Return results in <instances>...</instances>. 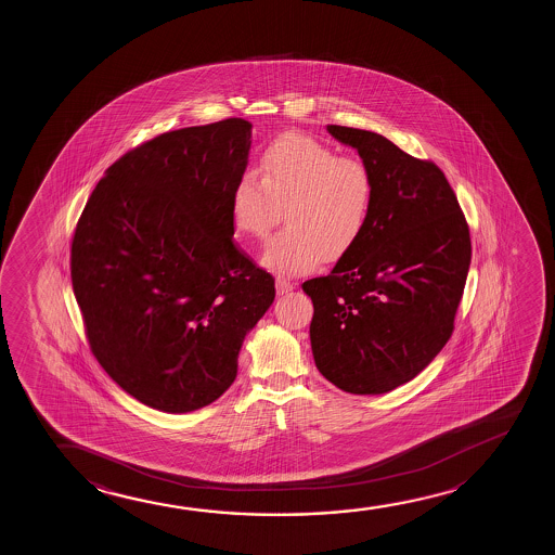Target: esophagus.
Here are the masks:
<instances>
[{
    "instance_id": "1",
    "label": "esophagus",
    "mask_w": 555,
    "mask_h": 555,
    "mask_svg": "<svg viewBox=\"0 0 555 555\" xmlns=\"http://www.w3.org/2000/svg\"><path fill=\"white\" fill-rule=\"evenodd\" d=\"M294 288H296V284L289 281V279H284V276L276 279V294H279V296H284V294H288V292H292Z\"/></svg>"
}]
</instances>
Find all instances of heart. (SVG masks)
<instances>
[{
	"label": "heart",
	"mask_w": 555,
	"mask_h": 555,
	"mask_svg": "<svg viewBox=\"0 0 555 555\" xmlns=\"http://www.w3.org/2000/svg\"><path fill=\"white\" fill-rule=\"evenodd\" d=\"M258 172L236 180L231 214L241 235L263 241L284 208L286 229L263 251L273 271L309 273L320 259L347 256L364 236L375 203V178L364 160L286 132L267 145Z\"/></svg>",
	"instance_id": "heart-1"
}]
</instances>
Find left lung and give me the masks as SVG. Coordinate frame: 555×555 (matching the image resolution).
Here are the masks:
<instances>
[{"label": "left lung", "mask_w": 555, "mask_h": 555, "mask_svg": "<svg viewBox=\"0 0 555 555\" xmlns=\"http://www.w3.org/2000/svg\"><path fill=\"white\" fill-rule=\"evenodd\" d=\"M375 178L364 236L311 296L319 372L350 395H383L433 362L455 330L470 267V229L441 168L370 130L327 125Z\"/></svg>", "instance_id": "left-lung-1"}]
</instances>
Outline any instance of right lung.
I'll list each match as a JSON object with an SVG mask.
<instances>
[{
	"label": "right lung",
	"instance_id": "1",
	"mask_svg": "<svg viewBox=\"0 0 555 555\" xmlns=\"http://www.w3.org/2000/svg\"><path fill=\"white\" fill-rule=\"evenodd\" d=\"M250 138V121L229 117L137 145L77 221L69 271L89 347L153 410L218 400L244 335L273 304V274L233 238L231 197Z\"/></svg>",
	"mask_w": 555,
	"mask_h": 555
}]
</instances>
